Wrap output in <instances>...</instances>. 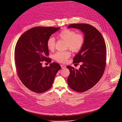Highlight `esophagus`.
Returning <instances> with one entry per match:
<instances>
[{
  "mask_svg": "<svg viewBox=\"0 0 122 122\" xmlns=\"http://www.w3.org/2000/svg\"><path fill=\"white\" fill-rule=\"evenodd\" d=\"M61 66L62 69H64L66 68V66H65L64 65H63V64H61Z\"/></svg>",
  "mask_w": 122,
  "mask_h": 122,
  "instance_id": "1",
  "label": "esophagus"
}]
</instances>
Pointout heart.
<instances>
[{"label": "heart", "mask_w": 122, "mask_h": 122, "mask_svg": "<svg viewBox=\"0 0 122 122\" xmlns=\"http://www.w3.org/2000/svg\"><path fill=\"white\" fill-rule=\"evenodd\" d=\"M59 37L66 42V47L73 52H79L83 47L85 42L84 36L81 33H76L75 31L68 29H63L58 34ZM47 46L50 51L55 48V40L54 37H50L47 40ZM70 56L69 51H59L53 55L54 59L59 62L64 63Z\"/></svg>", "instance_id": "b5f03b06"}]
</instances>
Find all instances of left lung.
<instances>
[{
    "label": "left lung",
    "instance_id": "left-lung-1",
    "mask_svg": "<svg viewBox=\"0 0 122 122\" xmlns=\"http://www.w3.org/2000/svg\"><path fill=\"white\" fill-rule=\"evenodd\" d=\"M80 30L85 35L82 48L73 58V63L81 65L79 70L68 66L70 75L67 81L75 91L83 92L94 86L101 79L106 65L107 50L104 38L93 26L86 23L70 24L68 28Z\"/></svg>",
    "mask_w": 122,
    "mask_h": 122
}]
</instances>
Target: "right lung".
Here are the masks:
<instances>
[{"label":"right lung","mask_w":122,"mask_h":122,"mask_svg":"<svg viewBox=\"0 0 122 122\" xmlns=\"http://www.w3.org/2000/svg\"><path fill=\"white\" fill-rule=\"evenodd\" d=\"M60 28L36 27L24 32L15 47V64L18 76L23 84L30 91L43 93L52 86L55 76L61 69L56 62L42 67V62L50 63L46 42Z\"/></svg>","instance_id":"right-lung-1"}]
</instances>
